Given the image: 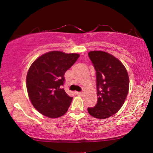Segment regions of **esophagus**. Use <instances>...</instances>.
<instances>
[{
    "label": "esophagus",
    "instance_id": "34e87169",
    "mask_svg": "<svg viewBox=\"0 0 153 153\" xmlns=\"http://www.w3.org/2000/svg\"><path fill=\"white\" fill-rule=\"evenodd\" d=\"M76 94L77 95H83V92H76Z\"/></svg>",
    "mask_w": 153,
    "mask_h": 153
}]
</instances>
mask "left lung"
I'll use <instances>...</instances> for the list:
<instances>
[{"instance_id":"left-lung-1","label":"left lung","mask_w":153,"mask_h":153,"mask_svg":"<svg viewBox=\"0 0 153 153\" xmlns=\"http://www.w3.org/2000/svg\"><path fill=\"white\" fill-rule=\"evenodd\" d=\"M96 71L97 102L88 108L89 114L97 119H106L116 114L126 100L129 79L122 62L111 53L102 51L88 52Z\"/></svg>"}]
</instances>
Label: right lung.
<instances>
[{"label": "right lung", "mask_w": 153, "mask_h": 153, "mask_svg": "<svg viewBox=\"0 0 153 153\" xmlns=\"http://www.w3.org/2000/svg\"><path fill=\"white\" fill-rule=\"evenodd\" d=\"M80 55L51 51L39 56L28 69L26 88L30 101L37 111L56 118L68 111L72 97L62 88L64 74Z\"/></svg>", "instance_id": "obj_1"}]
</instances>
